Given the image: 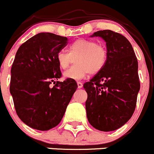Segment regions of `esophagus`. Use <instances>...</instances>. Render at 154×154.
<instances>
[{
  "label": "esophagus",
  "instance_id": "obj_1",
  "mask_svg": "<svg viewBox=\"0 0 154 154\" xmlns=\"http://www.w3.org/2000/svg\"><path fill=\"white\" fill-rule=\"evenodd\" d=\"M77 85H78V88H82V86H83L82 83V82H78Z\"/></svg>",
  "mask_w": 154,
  "mask_h": 154
}]
</instances>
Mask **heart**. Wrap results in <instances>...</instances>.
I'll return each instance as SVG.
<instances>
[{"label":"heart","mask_w":154,"mask_h":154,"mask_svg":"<svg viewBox=\"0 0 154 154\" xmlns=\"http://www.w3.org/2000/svg\"><path fill=\"white\" fill-rule=\"evenodd\" d=\"M75 66L64 72L63 76L72 80H81L89 73L97 75L106 66L108 60L107 49L99 45L94 40L79 39L72 42L68 47V54L60 51L56 56V61L59 67L66 69L74 58Z\"/></svg>","instance_id":"1"}]
</instances>
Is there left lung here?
Wrapping results in <instances>:
<instances>
[{"mask_svg":"<svg viewBox=\"0 0 154 154\" xmlns=\"http://www.w3.org/2000/svg\"><path fill=\"white\" fill-rule=\"evenodd\" d=\"M91 36L106 42L108 60L100 73L83 87L88 120L100 131L120 128L133 115L140 89L138 60L128 39L111 30H99Z\"/></svg>","mask_w":154,"mask_h":154,"instance_id":"left-lung-1","label":"left lung"}]
</instances>
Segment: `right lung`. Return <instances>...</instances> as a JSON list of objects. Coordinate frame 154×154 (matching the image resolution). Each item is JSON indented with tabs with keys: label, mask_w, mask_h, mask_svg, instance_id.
<instances>
[{
	"label": "right lung",
	"mask_w": 154,
	"mask_h": 154,
	"mask_svg": "<svg viewBox=\"0 0 154 154\" xmlns=\"http://www.w3.org/2000/svg\"><path fill=\"white\" fill-rule=\"evenodd\" d=\"M68 41L54 33H39L16 52L10 91L18 116L31 128L45 131L56 127L76 91L75 80L54 82L62 75L56 56Z\"/></svg>",
	"instance_id": "obj_1"
}]
</instances>
